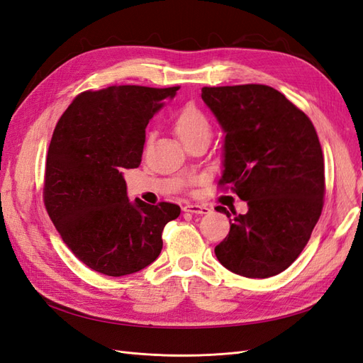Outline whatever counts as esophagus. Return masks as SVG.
<instances>
[{
    "instance_id": "1",
    "label": "esophagus",
    "mask_w": 363,
    "mask_h": 363,
    "mask_svg": "<svg viewBox=\"0 0 363 363\" xmlns=\"http://www.w3.org/2000/svg\"><path fill=\"white\" fill-rule=\"evenodd\" d=\"M184 212H189V213H199V215H206L211 212V208H208L207 206H203V204H186L183 207Z\"/></svg>"
}]
</instances>
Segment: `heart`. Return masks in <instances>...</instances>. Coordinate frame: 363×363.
Returning <instances> with one entry per match:
<instances>
[{"label": "heart", "instance_id": "1", "mask_svg": "<svg viewBox=\"0 0 363 363\" xmlns=\"http://www.w3.org/2000/svg\"><path fill=\"white\" fill-rule=\"evenodd\" d=\"M172 128L175 135L180 138V140L186 147L194 144L195 140L200 139H211L212 136V124L208 118L195 106H184L182 111L175 115L172 121ZM151 135L147 136L145 147L150 145ZM199 182L196 177H189L186 180L188 184H195Z\"/></svg>", "mask_w": 363, "mask_h": 363}]
</instances>
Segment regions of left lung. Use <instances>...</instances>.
I'll return each instance as SVG.
<instances>
[{
	"instance_id": "8db88e82",
	"label": "left lung",
	"mask_w": 363,
	"mask_h": 363,
	"mask_svg": "<svg viewBox=\"0 0 363 363\" xmlns=\"http://www.w3.org/2000/svg\"><path fill=\"white\" fill-rule=\"evenodd\" d=\"M201 98L225 131L218 186L248 204L215 255L239 276H277L301 255L323 212L324 156L316 130L271 86H206ZM216 211L232 216L223 206Z\"/></svg>"
}]
</instances>
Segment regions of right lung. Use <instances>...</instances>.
Wrapping results in <instances>:
<instances>
[{"mask_svg": "<svg viewBox=\"0 0 363 363\" xmlns=\"http://www.w3.org/2000/svg\"><path fill=\"white\" fill-rule=\"evenodd\" d=\"M180 86H108L86 91L60 116L45 163L43 203L63 242L91 269L133 274L162 251L177 204L128 201L123 174L140 164L145 127Z\"/></svg>", "mask_w": 363, "mask_h": 363, "instance_id": "right-lung-1", "label": "right lung"}]
</instances>
